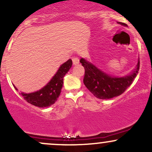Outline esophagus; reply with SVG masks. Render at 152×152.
Returning <instances> with one entry per match:
<instances>
[{"label":"esophagus","instance_id":"esophagus-1","mask_svg":"<svg viewBox=\"0 0 152 152\" xmlns=\"http://www.w3.org/2000/svg\"><path fill=\"white\" fill-rule=\"evenodd\" d=\"M72 61H73V64L74 65H77L79 64V59H78V58L77 57H73Z\"/></svg>","mask_w":152,"mask_h":152}]
</instances>
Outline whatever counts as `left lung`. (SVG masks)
<instances>
[{
	"label": "left lung",
	"instance_id": "8db88e82",
	"mask_svg": "<svg viewBox=\"0 0 152 152\" xmlns=\"http://www.w3.org/2000/svg\"><path fill=\"white\" fill-rule=\"evenodd\" d=\"M118 23L127 27L125 23L120 22ZM80 62L85 69L84 85L96 98L100 99H110L125 92L132 83L140 69V58L132 71L124 76H114L107 74L84 58H81Z\"/></svg>",
	"mask_w": 152,
	"mask_h": 152
}]
</instances>
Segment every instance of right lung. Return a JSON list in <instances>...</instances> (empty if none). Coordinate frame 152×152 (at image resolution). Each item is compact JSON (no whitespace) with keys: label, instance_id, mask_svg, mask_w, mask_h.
<instances>
[{"label":"right lung","instance_id":"obj_1","mask_svg":"<svg viewBox=\"0 0 152 152\" xmlns=\"http://www.w3.org/2000/svg\"><path fill=\"white\" fill-rule=\"evenodd\" d=\"M71 66L72 60L69 59L60 66L56 74L43 88L34 92L29 94L21 92L20 94L27 103L34 106L39 107H49L57 100L63 86L64 76L68 73ZM13 86L18 91L15 86L13 85Z\"/></svg>","mask_w":152,"mask_h":152}]
</instances>
